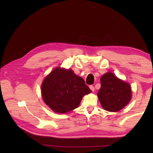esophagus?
I'll use <instances>...</instances> for the list:
<instances>
[{"mask_svg": "<svg viewBox=\"0 0 153 153\" xmlns=\"http://www.w3.org/2000/svg\"><path fill=\"white\" fill-rule=\"evenodd\" d=\"M90 90H92V92L94 91V86H92V85H90Z\"/></svg>", "mask_w": 153, "mask_h": 153, "instance_id": "1", "label": "esophagus"}]
</instances>
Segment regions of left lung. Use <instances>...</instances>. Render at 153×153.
<instances>
[{"mask_svg":"<svg viewBox=\"0 0 153 153\" xmlns=\"http://www.w3.org/2000/svg\"><path fill=\"white\" fill-rule=\"evenodd\" d=\"M101 87L98 92V99L103 108L117 112L130 101L131 90L129 84L117 78L111 72L100 78Z\"/></svg>","mask_w":153,"mask_h":153,"instance_id":"8db88e82","label":"left lung"}]
</instances>
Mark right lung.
I'll use <instances>...</instances> for the list:
<instances>
[{
    "label": "right lung",
    "mask_w": 153,
    "mask_h": 153,
    "mask_svg": "<svg viewBox=\"0 0 153 153\" xmlns=\"http://www.w3.org/2000/svg\"><path fill=\"white\" fill-rule=\"evenodd\" d=\"M45 102L55 112L65 113L78 107L84 95L91 92L84 79L71 69L55 68L41 87Z\"/></svg>",
    "instance_id": "obj_1"
}]
</instances>
